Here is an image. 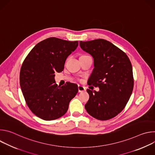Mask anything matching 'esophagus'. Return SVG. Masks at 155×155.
Returning a JSON list of instances; mask_svg holds the SVG:
<instances>
[{"label":"esophagus","mask_w":155,"mask_h":155,"mask_svg":"<svg viewBox=\"0 0 155 155\" xmlns=\"http://www.w3.org/2000/svg\"><path fill=\"white\" fill-rule=\"evenodd\" d=\"M78 92H83V91H85V87L82 86V85H78Z\"/></svg>","instance_id":"1"}]
</instances>
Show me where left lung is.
Segmentation results:
<instances>
[{"instance_id":"left-lung-1","label":"left lung","mask_w":155,"mask_h":155,"mask_svg":"<svg viewBox=\"0 0 155 155\" xmlns=\"http://www.w3.org/2000/svg\"><path fill=\"white\" fill-rule=\"evenodd\" d=\"M80 46L94 58V68L88 85L99 87V91L87 90L90 99L85 108L97 120L111 119L124 109L133 90L130 61L124 51L104 39L80 41Z\"/></svg>"}]
</instances>
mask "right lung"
Wrapping results in <instances>:
<instances>
[{"instance_id":"add662e5","label":"right lung","mask_w":155,"mask_h":155,"mask_svg":"<svg viewBox=\"0 0 155 155\" xmlns=\"http://www.w3.org/2000/svg\"><path fill=\"white\" fill-rule=\"evenodd\" d=\"M78 45V41L50 37L37 43L24 60L19 74L21 91L31 112L40 118L61 117L77 94L76 84L58 86L54 74L64 70L66 59Z\"/></svg>"}]
</instances>
